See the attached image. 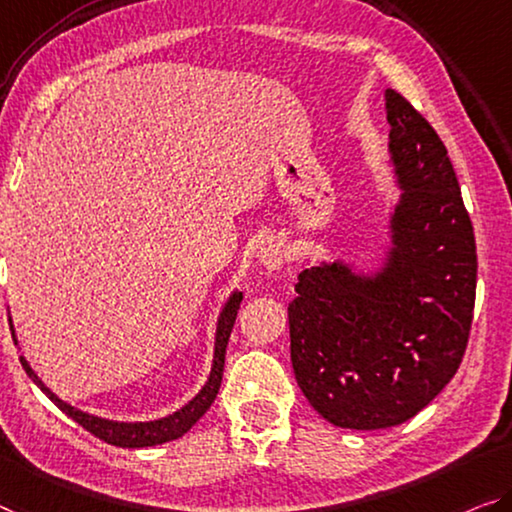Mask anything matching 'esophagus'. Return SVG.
I'll return each instance as SVG.
<instances>
[{"label": "esophagus", "instance_id": "obj_1", "mask_svg": "<svg viewBox=\"0 0 512 512\" xmlns=\"http://www.w3.org/2000/svg\"><path fill=\"white\" fill-rule=\"evenodd\" d=\"M286 258V247H283L279 240H267L265 245L258 249V261H261L267 270H279V267L286 265Z\"/></svg>", "mask_w": 512, "mask_h": 512}]
</instances>
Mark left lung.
<instances>
[{"label":"left lung","instance_id":"8db88e82","mask_svg":"<svg viewBox=\"0 0 512 512\" xmlns=\"http://www.w3.org/2000/svg\"><path fill=\"white\" fill-rule=\"evenodd\" d=\"M389 155L403 194L375 274L304 267L288 304L290 361L306 400L338 428L405 423L465 357L476 300V240L435 128L387 89Z\"/></svg>","mask_w":512,"mask_h":512}]
</instances>
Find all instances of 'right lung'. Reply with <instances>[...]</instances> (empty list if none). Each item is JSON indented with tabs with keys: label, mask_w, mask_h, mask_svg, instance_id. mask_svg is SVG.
<instances>
[{
	"label": "right lung",
	"mask_w": 512,
	"mask_h": 512,
	"mask_svg": "<svg viewBox=\"0 0 512 512\" xmlns=\"http://www.w3.org/2000/svg\"><path fill=\"white\" fill-rule=\"evenodd\" d=\"M240 302H242V293L235 290V293L229 297V302L224 304L222 313H219L217 334H215V357H212V368H210L208 382L203 384V389L196 393L190 403H187L185 407H180L178 412L164 416V419L137 421V423L100 419V416H93L89 412L77 410V407L68 405L61 398L54 396V393L47 389L41 380H38V375L31 371V366L27 364L25 357H20V364H22V368H25L31 380H34L38 387L43 389V393H47V398H50L61 412L68 414L70 419H73L75 423H80L84 430H89L91 435H96L98 439H102V442H107L112 446H123V448L157 446V444L171 442V439L183 437L185 432L190 430L194 423L210 410V405L215 403V398L219 393V384H222V375H224L226 343H229V336H231V329L235 325V316H238ZM11 332H13V329H11ZM15 343H18V341H15Z\"/></svg>",
	"instance_id": "add662e5"
}]
</instances>
